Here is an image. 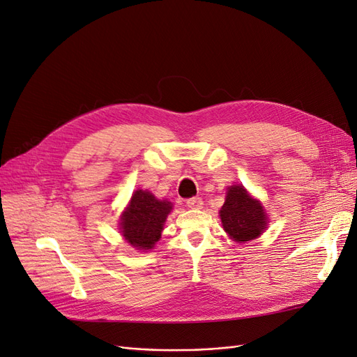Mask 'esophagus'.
I'll return each instance as SVG.
<instances>
[{"label": "esophagus", "mask_w": 357, "mask_h": 357, "mask_svg": "<svg viewBox=\"0 0 357 357\" xmlns=\"http://www.w3.org/2000/svg\"><path fill=\"white\" fill-rule=\"evenodd\" d=\"M186 204H188L189 208H193V210H199V208H202V205H204V202H202V199L199 197L189 198L186 201Z\"/></svg>", "instance_id": "esophagus-1"}]
</instances>
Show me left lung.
<instances>
[{"label":"left lung","instance_id":"1","mask_svg":"<svg viewBox=\"0 0 357 357\" xmlns=\"http://www.w3.org/2000/svg\"><path fill=\"white\" fill-rule=\"evenodd\" d=\"M223 229L238 243L257 238L266 228V214L259 201L236 185L228 189V195L220 210Z\"/></svg>","mask_w":357,"mask_h":357}]
</instances>
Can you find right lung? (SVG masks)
Instances as JSON below:
<instances>
[{
  "instance_id": "1",
  "label": "right lung",
  "mask_w": 357,
  "mask_h": 357,
  "mask_svg": "<svg viewBox=\"0 0 357 357\" xmlns=\"http://www.w3.org/2000/svg\"><path fill=\"white\" fill-rule=\"evenodd\" d=\"M172 205L168 201H159L147 190H137L122 215L121 229L125 240L138 250L153 248L164 229L168 213Z\"/></svg>"
}]
</instances>
